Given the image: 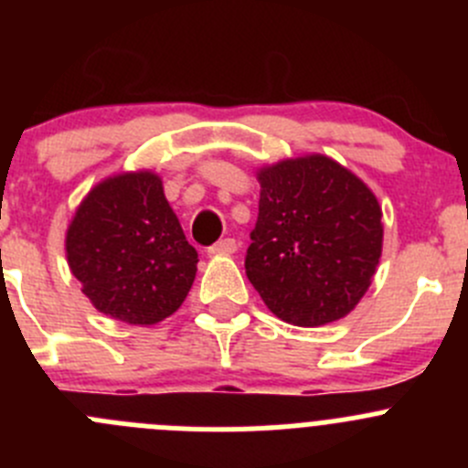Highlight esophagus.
<instances>
[{"mask_svg":"<svg viewBox=\"0 0 468 468\" xmlns=\"http://www.w3.org/2000/svg\"><path fill=\"white\" fill-rule=\"evenodd\" d=\"M235 251H238V242L230 238L219 239V242L212 244V247L207 249V253H210V256H233Z\"/></svg>","mask_w":468,"mask_h":468,"instance_id":"obj_1","label":"esophagus"}]
</instances>
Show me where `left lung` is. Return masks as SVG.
I'll list each match as a JSON object with an SVG mask.
<instances>
[{"mask_svg":"<svg viewBox=\"0 0 468 468\" xmlns=\"http://www.w3.org/2000/svg\"><path fill=\"white\" fill-rule=\"evenodd\" d=\"M261 201L247 276L292 325L333 324L369 290L382 256V207L360 176L324 154L258 167Z\"/></svg>","mask_w":468,"mask_h":468,"instance_id":"1","label":"left lung"}]
</instances>
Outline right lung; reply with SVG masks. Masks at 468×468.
<instances>
[{"mask_svg":"<svg viewBox=\"0 0 468 468\" xmlns=\"http://www.w3.org/2000/svg\"><path fill=\"white\" fill-rule=\"evenodd\" d=\"M65 256L90 303L131 325L176 313L199 262L151 169L112 174L83 197L65 233Z\"/></svg>","mask_w":468,"mask_h":468,"instance_id":"1","label":"right lung"}]
</instances>
